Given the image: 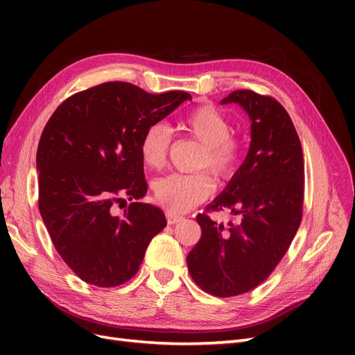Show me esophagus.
<instances>
[{"label": "esophagus", "mask_w": 355, "mask_h": 355, "mask_svg": "<svg viewBox=\"0 0 355 355\" xmlns=\"http://www.w3.org/2000/svg\"><path fill=\"white\" fill-rule=\"evenodd\" d=\"M166 218H167V223L168 225H175V223H178V222H180L182 219V216H179V214H175V213H171V211H167L166 213Z\"/></svg>", "instance_id": "obj_1"}]
</instances>
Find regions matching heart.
<instances>
[{
    "label": "heart",
    "mask_w": 355,
    "mask_h": 355,
    "mask_svg": "<svg viewBox=\"0 0 355 355\" xmlns=\"http://www.w3.org/2000/svg\"><path fill=\"white\" fill-rule=\"evenodd\" d=\"M178 130L197 139L204 145L198 161L200 168H209L219 179H230L239 170L245 145L241 137L232 135L230 118L213 105H201L189 111L178 123ZM171 133L161 124L149 125L142 135L139 151L149 168L164 164ZM214 191L211 179L204 175L171 173L157 180L155 198L171 213H187L206 200Z\"/></svg>",
    "instance_id": "b5f03b06"
}]
</instances>
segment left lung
<instances>
[{
  "mask_svg": "<svg viewBox=\"0 0 355 355\" xmlns=\"http://www.w3.org/2000/svg\"><path fill=\"white\" fill-rule=\"evenodd\" d=\"M232 102L250 116L249 154L206 211L230 209L240 222L225 228L198 213L201 239L187 256L192 280L218 297L243 295L270 277L295 239L304 206V153L283 105L253 90H235L220 103Z\"/></svg>",
  "mask_w": 355,
  "mask_h": 355,
  "instance_id": "1",
  "label": "left lung"
}]
</instances>
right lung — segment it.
Masks as SVG:
<instances>
[{
    "label": "right lung",
    "instance_id": "1",
    "mask_svg": "<svg viewBox=\"0 0 355 355\" xmlns=\"http://www.w3.org/2000/svg\"><path fill=\"white\" fill-rule=\"evenodd\" d=\"M191 99L110 81L72 94L50 116L37 151L38 207L58 253L83 282H128L164 230L161 209L134 201L116 217L113 204L146 194L142 135Z\"/></svg>",
    "mask_w": 355,
    "mask_h": 355
}]
</instances>
